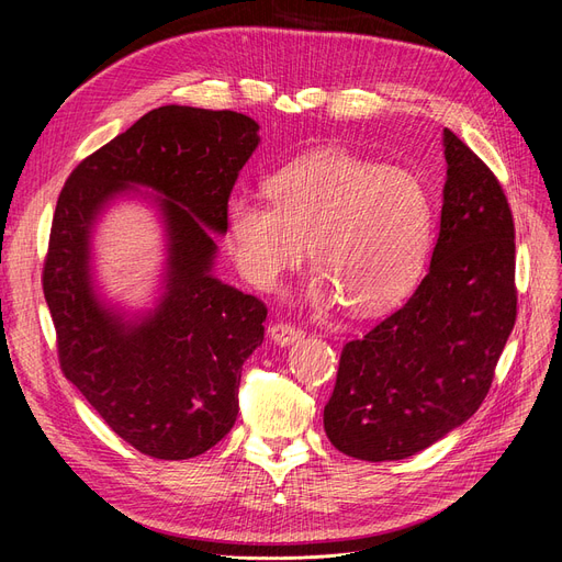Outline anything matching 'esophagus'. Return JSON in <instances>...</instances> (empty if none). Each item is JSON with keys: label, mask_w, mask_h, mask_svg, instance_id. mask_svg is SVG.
<instances>
[{"label": "esophagus", "mask_w": 562, "mask_h": 562, "mask_svg": "<svg viewBox=\"0 0 562 562\" xmlns=\"http://www.w3.org/2000/svg\"><path fill=\"white\" fill-rule=\"evenodd\" d=\"M303 335H305V333H303L301 328L291 326V323H284V321L273 323V326L269 328V337H271L276 344H280V346H289V344H293V341H299Z\"/></svg>", "instance_id": "obj_1"}]
</instances>
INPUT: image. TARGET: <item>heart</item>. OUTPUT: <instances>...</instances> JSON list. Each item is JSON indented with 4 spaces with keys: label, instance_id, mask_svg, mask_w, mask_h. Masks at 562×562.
Instances as JSON below:
<instances>
[{
    "label": "heart",
    "instance_id": "b5f03b06",
    "mask_svg": "<svg viewBox=\"0 0 562 562\" xmlns=\"http://www.w3.org/2000/svg\"><path fill=\"white\" fill-rule=\"evenodd\" d=\"M266 193L271 202L232 195L225 210L229 252L250 284L273 289L310 244L314 303L375 314L415 289L432 239L430 195L415 172L323 150L280 168Z\"/></svg>",
    "mask_w": 562,
    "mask_h": 562
}]
</instances>
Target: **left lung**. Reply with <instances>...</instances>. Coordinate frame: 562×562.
I'll return each mask as SVG.
<instances>
[{
	"label": "left lung",
	"instance_id": "obj_1",
	"mask_svg": "<svg viewBox=\"0 0 562 562\" xmlns=\"http://www.w3.org/2000/svg\"><path fill=\"white\" fill-rule=\"evenodd\" d=\"M447 184L430 269L412 299L344 346L323 426L341 453L403 460L485 401L517 318L515 223L485 161L445 130Z\"/></svg>",
	"mask_w": 562,
	"mask_h": 562
}]
</instances>
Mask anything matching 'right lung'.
I'll list each match as a JSON object with an SVG mask.
<instances>
[{"label":"right lung","mask_w":562,"mask_h":562,"mask_svg":"<svg viewBox=\"0 0 562 562\" xmlns=\"http://www.w3.org/2000/svg\"><path fill=\"white\" fill-rule=\"evenodd\" d=\"M259 125L236 111L168 104L86 157L56 200L43 291L58 364L130 447L157 460L210 451L239 412L241 367L263 341L266 305L212 276L214 232ZM162 193L167 291L155 313L125 322L90 280V229L121 190Z\"/></svg>","instance_id":"1"}]
</instances>
